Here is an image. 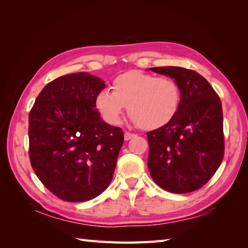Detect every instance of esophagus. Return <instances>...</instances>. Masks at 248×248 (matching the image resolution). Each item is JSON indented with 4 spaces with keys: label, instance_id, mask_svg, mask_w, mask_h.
Listing matches in <instances>:
<instances>
[{
    "label": "esophagus",
    "instance_id": "34e87169",
    "mask_svg": "<svg viewBox=\"0 0 248 248\" xmlns=\"http://www.w3.org/2000/svg\"><path fill=\"white\" fill-rule=\"evenodd\" d=\"M124 140H130L131 139L135 138V134L133 133H130V132H124Z\"/></svg>",
    "mask_w": 248,
    "mask_h": 248
}]
</instances>
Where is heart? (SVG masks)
<instances>
[{
    "label": "heart",
    "mask_w": 248,
    "mask_h": 248,
    "mask_svg": "<svg viewBox=\"0 0 248 248\" xmlns=\"http://www.w3.org/2000/svg\"><path fill=\"white\" fill-rule=\"evenodd\" d=\"M180 103V88L172 78L139 70L116 77L112 92L102 89L94 97V108L107 124H119L128 107L129 115L145 130L170 124L178 114Z\"/></svg>",
    "instance_id": "obj_1"
}]
</instances>
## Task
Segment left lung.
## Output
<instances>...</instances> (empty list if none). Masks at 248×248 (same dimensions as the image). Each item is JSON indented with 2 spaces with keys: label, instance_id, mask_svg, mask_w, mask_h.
<instances>
[{
  "label": "left lung",
  "instance_id": "8db88e82",
  "mask_svg": "<svg viewBox=\"0 0 248 248\" xmlns=\"http://www.w3.org/2000/svg\"><path fill=\"white\" fill-rule=\"evenodd\" d=\"M150 70L173 78L181 93L176 117L147 133L150 175L157 186L170 193L196 191L211 179L223 160L222 102L196 71L181 67Z\"/></svg>",
  "mask_w": 248,
  "mask_h": 248
}]
</instances>
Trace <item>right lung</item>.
Listing matches in <instances>:
<instances>
[{
  "instance_id": "add662e5",
  "label": "right lung",
  "mask_w": 248,
  "mask_h": 248,
  "mask_svg": "<svg viewBox=\"0 0 248 248\" xmlns=\"http://www.w3.org/2000/svg\"><path fill=\"white\" fill-rule=\"evenodd\" d=\"M104 88V81L87 72L62 76L46 84L30 112L31 167L66 202L97 197L113 179L124 132L104 123L94 108Z\"/></svg>"
}]
</instances>
